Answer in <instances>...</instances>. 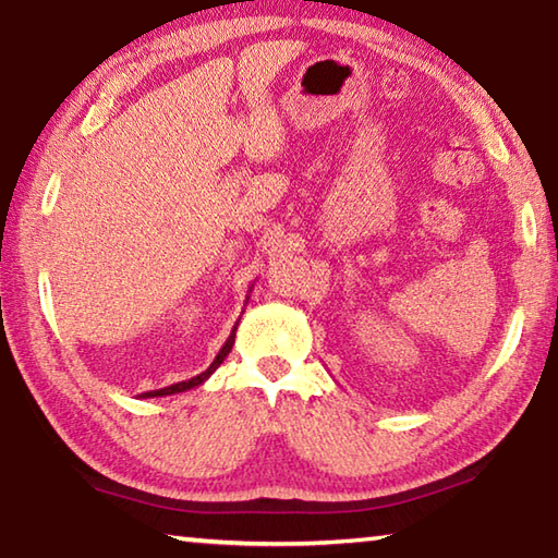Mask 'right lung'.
<instances>
[{"label": "right lung", "instance_id": "obj_1", "mask_svg": "<svg viewBox=\"0 0 558 558\" xmlns=\"http://www.w3.org/2000/svg\"><path fill=\"white\" fill-rule=\"evenodd\" d=\"M235 327H239V323H235ZM235 327L231 329V335H229V339H226V344L219 349V354H216V359L209 364V369L202 372V374H196V376H192V379H189V381H179V384H172V386H165V389L147 391V393H143V399H157V396H172V393H182V391H186V389H194V386H202L216 369H219V366L223 364V359L229 356L231 347H233V339H235Z\"/></svg>", "mask_w": 558, "mask_h": 558}]
</instances>
